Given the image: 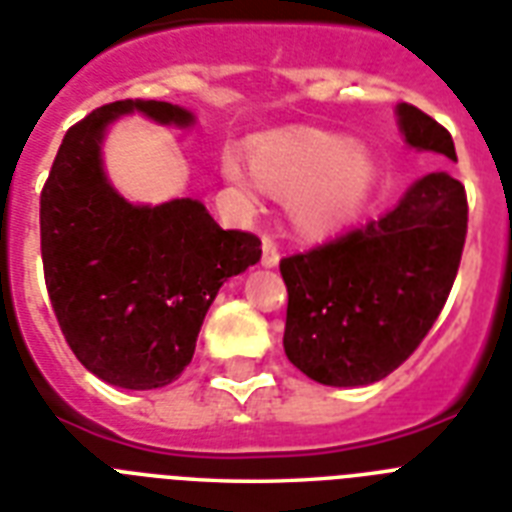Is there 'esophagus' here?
Returning <instances> with one entry per match:
<instances>
[{"instance_id":"34e87169","label":"esophagus","mask_w":512,"mask_h":512,"mask_svg":"<svg viewBox=\"0 0 512 512\" xmlns=\"http://www.w3.org/2000/svg\"><path fill=\"white\" fill-rule=\"evenodd\" d=\"M279 244L271 233H263V265L265 268H276L279 265Z\"/></svg>"}]
</instances>
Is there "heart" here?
Masks as SVG:
<instances>
[{
    "label": "heart",
    "instance_id": "1",
    "mask_svg": "<svg viewBox=\"0 0 512 512\" xmlns=\"http://www.w3.org/2000/svg\"><path fill=\"white\" fill-rule=\"evenodd\" d=\"M223 172L241 193L292 196V217L305 233H324L345 223L372 185V162L361 148L327 132H295L257 140L252 164L225 151Z\"/></svg>",
    "mask_w": 512,
    "mask_h": 512
}]
</instances>
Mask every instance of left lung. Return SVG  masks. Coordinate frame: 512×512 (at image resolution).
I'll return each instance as SVG.
<instances>
[{"label":"left lung","instance_id":"1","mask_svg":"<svg viewBox=\"0 0 512 512\" xmlns=\"http://www.w3.org/2000/svg\"><path fill=\"white\" fill-rule=\"evenodd\" d=\"M409 146L457 162L446 127L401 103ZM468 233L465 185L430 172L388 215L281 260L287 284L284 353L311 380L369 385L412 356L457 279Z\"/></svg>","mask_w":512,"mask_h":512}]
</instances>
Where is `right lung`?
<instances>
[{
    "label": "right lung",
    "instance_id": "right-lung-1",
    "mask_svg": "<svg viewBox=\"0 0 512 512\" xmlns=\"http://www.w3.org/2000/svg\"><path fill=\"white\" fill-rule=\"evenodd\" d=\"M193 122L162 100H116L76 122L39 196L44 284L68 348L108 385L164 388L191 364L217 289L260 260V239L223 231L204 204L135 207L108 185L100 140L116 116Z\"/></svg>",
    "mask_w": 512,
    "mask_h": 512
}]
</instances>
